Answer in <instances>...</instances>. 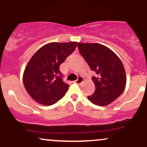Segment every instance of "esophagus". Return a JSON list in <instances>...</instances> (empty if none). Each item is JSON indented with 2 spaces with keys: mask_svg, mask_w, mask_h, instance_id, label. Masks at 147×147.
I'll list each match as a JSON object with an SVG mask.
<instances>
[{
  "mask_svg": "<svg viewBox=\"0 0 147 147\" xmlns=\"http://www.w3.org/2000/svg\"><path fill=\"white\" fill-rule=\"evenodd\" d=\"M83 82H84V77H82V76H79V77H78V79L74 82V83L79 84H82Z\"/></svg>",
  "mask_w": 147,
  "mask_h": 147,
  "instance_id": "obj_1",
  "label": "esophagus"
}]
</instances>
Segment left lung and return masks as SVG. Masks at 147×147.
Wrapping results in <instances>:
<instances>
[{
    "label": "left lung",
    "instance_id": "8db88e82",
    "mask_svg": "<svg viewBox=\"0 0 147 147\" xmlns=\"http://www.w3.org/2000/svg\"><path fill=\"white\" fill-rule=\"evenodd\" d=\"M79 52L95 72L92 77L95 92L88 98L95 105H109L118 98L126 87V72L122 62L111 49L100 43H78Z\"/></svg>",
    "mask_w": 147,
    "mask_h": 147
}]
</instances>
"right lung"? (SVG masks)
<instances>
[{
  "instance_id": "1",
  "label": "right lung",
  "mask_w": 147,
  "mask_h": 147,
  "mask_svg": "<svg viewBox=\"0 0 147 147\" xmlns=\"http://www.w3.org/2000/svg\"><path fill=\"white\" fill-rule=\"evenodd\" d=\"M77 42H52L34 54L23 72L25 90L39 104L50 106L65 95L69 85L64 83L59 66L71 55Z\"/></svg>"
}]
</instances>
